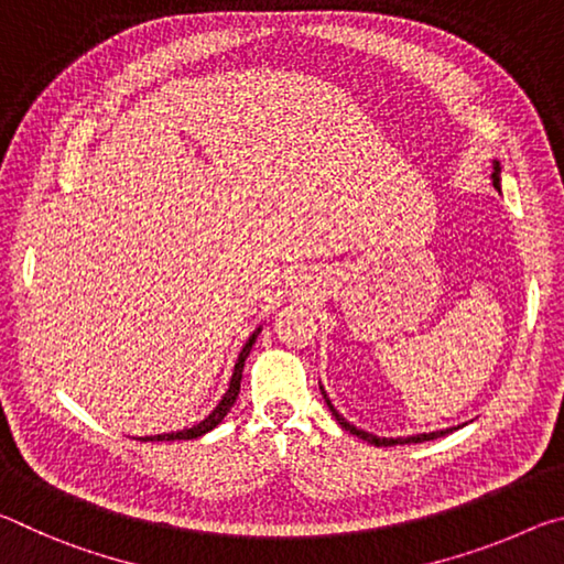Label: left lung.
<instances>
[{
    "mask_svg": "<svg viewBox=\"0 0 564 564\" xmlns=\"http://www.w3.org/2000/svg\"><path fill=\"white\" fill-rule=\"evenodd\" d=\"M500 174H502L500 161H498V159H492V174H490V178H492V186L498 188V191H500V184H502V176H500ZM321 393H323V398H326V403H328V408H330V413L336 415V420L340 423V427H346L348 433H352L356 437H360V441H366V443H370V445H378V447H390V445H405V443H425V441H435V437H443V435H447V433L457 431V427H463V425H455V427H445V431L417 433V435H408V437H380V435H373V433L362 431V427H356L352 423H348V420L338 413L336 405L330 403V398H328L326 388H323V386H321Z\"/></svg>",
    "mask_w": 564,
    "mask_h": 564,
    "instance_id": "obj_1",
    "label": "left lung"
}]
</instances>
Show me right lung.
<instances>
[{"label":"right lung","instance_id":"obj_1","mask_svg":"<svg viewBox=\"0 0 564 564\" xmlns=\"http://www.w3.org/2000/svg\"><path fill=\"white\" fill-rule=\"evenodd\" d=\"M261 328L263 326H259L256 328L251 336H248V340L243 343V348H241V352H238V358H236V366H234V376H231V380H228V388H226V393H224V398L218 400L216 403V408L212 410V413H208L202 423H196V425H191V427H184V431H176V433H159V435H141V437H137V441H141V443H164V441H194V437H202V435H206V433H212L214 427L221 423V420L228 415V410H231V405L236 403V398H238V390H241V378H243V366H246V358H248V352H251V348H253V343H256V338H259V333H261Z\"/></svg>","mask_w":564,"mask_h":564}]
</instances>
